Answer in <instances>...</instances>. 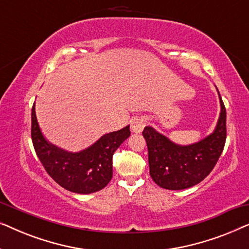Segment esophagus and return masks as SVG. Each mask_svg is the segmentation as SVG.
I'll return each mask as SVG.
<instances>
[{
  "instance_id": "obj_1",
  "label": "esophagus",
  "mask_w": 249,
  "mask_h": 249,
  "mask_svg": "<svg viewBox=\"0 0 249 249\" xmlns=\"http://www.w3.org/2000/svg\"><path fill=\"white\" fill-rule=\"evenodd\" d=\"M146 124V118L145 117H136L131 120V131L135 134H141Z\"/></svg>"
}]
</instances>
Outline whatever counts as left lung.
<instances>
[{"label":"left lung","mask_w":249,"mask_h":249,"mask_svg":"<svg viewBox=\"0 0 249 249\" xmlns=\"http://www.w3.org/2000/svg\"><path fill=\"white\" fill-rule=\"evenodd\" d=\"M217 95L221 110L215 128L198 142L180 145L153 127L144 128L149 175L156 185L169 190L190 188L205 179L215 166L227 137V112L219 90Z\"/></svg>","instance_id":"8db88e82"}]
</instances>
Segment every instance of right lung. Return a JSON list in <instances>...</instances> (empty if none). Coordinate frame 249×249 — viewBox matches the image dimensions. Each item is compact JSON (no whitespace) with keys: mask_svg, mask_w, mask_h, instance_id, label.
Wrapping results in <instances>:
<instances>
[{"mask_svg":"<svg viewBox=\"0 0 249 249\" xmlns=\"http://www.w3.org/2000/svg\"><path fill=\"white\" fill-rule=\"evenodd\" d=\"M35 105L32 108V139L46 172L69 192L86 195L103 189L113 175L112 156L130 136V125L103 135L79 152H70L52 144L44 136L37 121Z\"/></svg>","mask_w":249,"mask_h":249,"instance_id":"obj_1","label":"right lung"}]
</instances>
